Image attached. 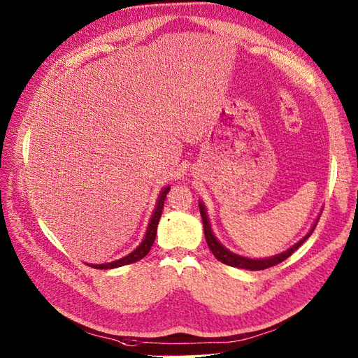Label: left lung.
I'll return each mask as SVG.
<instances>
[{
    "mask_svg": "<svg viewBox=\"0 0 358 358\" xmlns=\"http://www.w3.org/2000/svg\"><path fill=\"white\" fill-rule=\"evenodd\" d=\"M199 210H201V216H202V223H203V232H206V240H207V244L210 250L213 252L214 257H216L217 261L227 264V265H231V267H237V268H246V270H252V271H258V270H265V268H270V267H274V265L280 264L282 261H285L287 258H289L291 255L297 250L301 244L308 240L310 237V234L313 232L316 223H318V220H316V223L313 224L312 231L306 236L303 240H300L297 244H294V246L291 249H288L287 252H283L280 255H275V257L273 258H265V259H250V258H244V257H240V255L237 253H232L229 252L227 248H223L222 244L217 241V238L213 236V231L210 228V222H208V217H207V213H206V208H203L202 203H199Z\"/></svg>",
    "mask_w": 358,
    "mask_h": 358,
    "instance_id": "left-lung-1",
    "label": "left lung"
}]
</instances>
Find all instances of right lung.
<instances>
[{"label":"right lung","instance_id":"add662e5","mask_svg":"<svg viewBox=\"0 0 358 358\" xmlns=\"http://www.w3.org/2000/svg\"><path fill=\"white\" fill-rule=\"evenodd\" d=\"M169 192V187H165L163 189V192L160 193V198L157 201V206H156V210L155 213H152L151 216V220H150V224H148V229H147V234H145V238L144 241H142L139 246L131 252L130 255H127V257L121 258L118 261H114V262H109V264H88L90 267L93 268H99V270H108V268H117V267H121V265H127V264H134L139 259H142L145 257V255L150 252L152 243H155V238H156V232H157V224H159V220H160V216H162V210H163V203H165V199H166V195Z\"/></svg>","mask_w":358,"mask_h":358}]
</instances>
